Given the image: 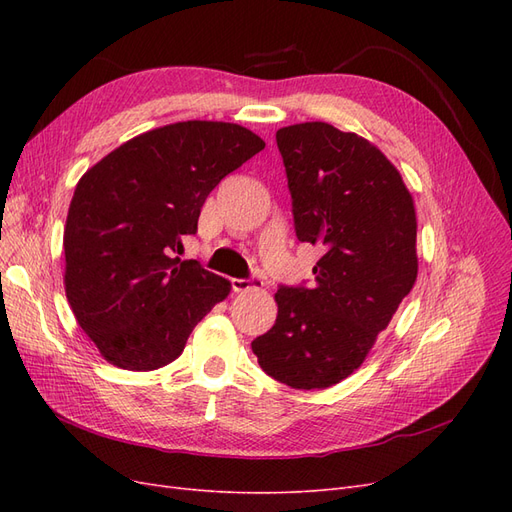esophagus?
Here are the masks:
<instances>
[{
    "mask_svg": "<svg viewBox=\"0 0 512 512\" xmlns=\"http://www.w3.org/2000/svg\"><path fill=\"white\" fill-rule=\"evenodd\" d=\"M230 284H232V292H237V294L258 290L262 286L260 280H232Z\"/></svg>",
    "mask_w": 512,
    "mask_h": 512,
    "instance_id": "obj_1",
    "label": "esophagus"
}]
</instances>
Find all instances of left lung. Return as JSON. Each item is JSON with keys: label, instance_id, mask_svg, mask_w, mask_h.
Here are the masks:
<instances>
[{"label": "left lung", "instance_id": "1", "mask_svg": "<svg viewBox=\"0 0 512 512\" xmlns=\"http://www.w3.org/2000/svg\"><path fill=\"white\" fill-rule=\"evenodd\" d=\"M275 138L297 237L324 254L314 288L275 292V324L252 350L290 389H329L363 365L416 282L414 198L395 164L359 134L305 121Z\"/></svg>", "mask_w": 512, "mask_h": 512}]
</instances>
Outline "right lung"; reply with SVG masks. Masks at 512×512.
<instances>
[{"mask_svg":"<svg viewBox=\"0 0 512 512\" xmlns=\"http://www.w3.org/2000/svg\"><path fill=\"white\" fill-rule=\"evenodd\" d=\"M265 149L239 123L177 121L130 138L76 183L64 228L66 297L104 361L173 363L230 282L179 260L209 192Z\"/></svg>","mask_w":512,"mask_h":512,"instance_id":"right-lung-1","label":"right lung"}]
</instances>
